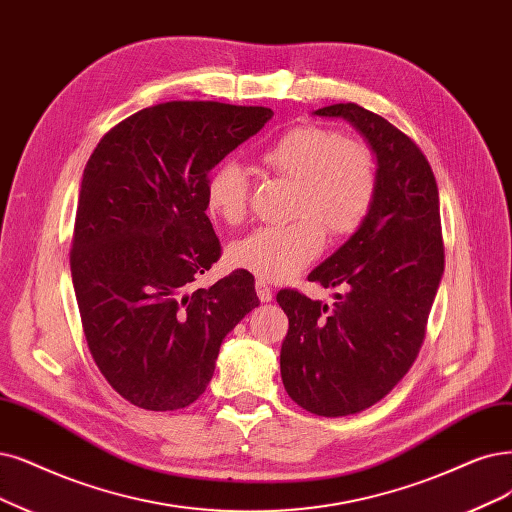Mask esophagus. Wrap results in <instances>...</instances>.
I'll list each match as a JSON object with an SVG mask.
<instances>
[{"mask_svg": "<svg viewBox=\"0 0 512 512\" xmlns=\"http://www.w3.org/2000/svg\"><path fill=\"white\" fill-rule=\"evenodd\" d=\"M255 289H257V295H259V299L263 301V304H266V301H272L274 293H272V287L268 285V282L257 280V282H255Z\"/></svg>", "mask_w": 512, "mask_h": 512, "instance_id": "obj_1", "label": "esophagus"}]
</instances>
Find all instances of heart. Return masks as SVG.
Segmentation results:
<instances>
[{
  "mask_svg": "<svg viewBox=\"0 0 512 512\" xmlns=\"http://www.w3.org/2000/svg\"><path fill=\"white\" fill-rule=\"evenodd\" d=\"M268 173L295 183L285 225H261L234 240L227 259L263 280H285L304 270L325 246V227L348 236L369 217L377 196V164L367 143L325 126H297L272 141L259 156ZM251 179L227 160L206 183L208 211L225 223H240L249 211Z\"/></svg>",
  "mask_w": 512,
  "mask_h": 512,
  "instance_id": "obj_1",
  "label": "heart"
}]
</instances>
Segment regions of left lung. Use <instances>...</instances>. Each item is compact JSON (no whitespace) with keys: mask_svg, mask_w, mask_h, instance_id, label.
Listing matches in <instances>:
<instances>
[{"mask_svg":"<svg viewBox=\"0 0 512 512\" xmlns=\"http://www.w3.org/2000/svg\"><path fill=\"white\" fill-rule=\"evenodd\" d=\"M314 113L352 122L377 156L369 217L308 276L344 293L333 308L295 289L276 295L289 318L282 384L299 407L339 418L382 401L418 358L445 251L437 179L415 141L356 103Z\"/></svg>","mask_w":512,"mask_h":512,"instance_id":"obj_1","label":"left lung"}]
</instances>
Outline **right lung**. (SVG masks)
Listing matches in <instances>:
<instances>
[{
	"label": "right lung",
	"instance_id": "obj_1",
	"mask_svg": "<svg viewBox=\"0 0 512 512\" xmlns=\"http://www.w3.org/2000/svg\"><path fill=\"white\" fill-rule=\"evenodd\" d=\"M272 116L268 107L168 101L113 126L86 162L73 289L94 363L132 405H192L223 337L259 306L246 270L189 289L221 257L206 217L208 173Z\"/></svg>",
	"mask_w": 512,
	"mask_h": 512
}]
</instances>
